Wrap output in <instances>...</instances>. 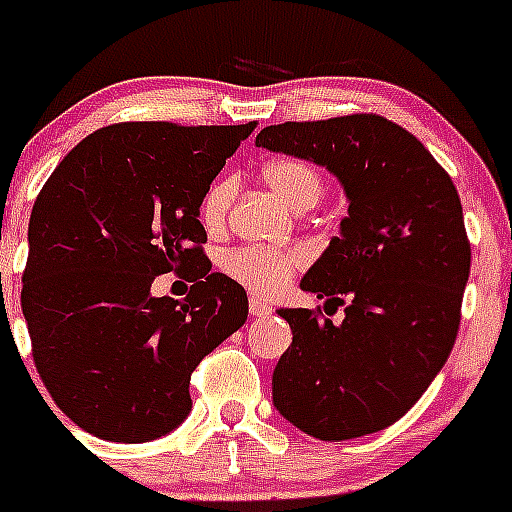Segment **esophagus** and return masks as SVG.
<instances>
[{
  "label": "esophagus",
  "mask_w": 512,
  "mask_h": 512,
  "mask_svg": "<svg viewBox=\"0 0 512 512\" xmlns=\"http://www.w3.org/2000/svg\"><path fill=\"white\" fill-rule=\"evenodd\" d=\"M248 312H251V315H256V318H261V315H266V312H269V302L259 295H251V300H248Z\"/></svg>",
  "instance_id": "esophagus-1"
}]
</instances>
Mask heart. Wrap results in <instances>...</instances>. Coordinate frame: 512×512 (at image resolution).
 I'll list each match as a JSON object with an SVG mask.
<instances>
[{"instance_id": "heart-1", "label": "heart", "mask_w": 512, "mask_h": 512, "mask_svg": "<svg viewBox=\"0 0 512 512\" xmlns=\"http://www.w3.org/2000/svg\"><path fill=\"white\" fill-rule=\"evenodd\" d=\"M264 179L295 210H307L323 194V174L318 171V166L305 161V158L289 156L271 161L264 169ZM233 197V176H217L200 202V220L205 223V228H223ZM302 266H305V253L300 248L274 246L238 248V251H230L223 261L228 277H233L235 282H241L243 287L253 289V292H261V295H274V292L284 289V284Z\"/></svg>"}]
</instances>
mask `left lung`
Wrapping results in <instances>:
<instances>
[{"instance_id": "1", "label": "left lung", "mask_w": 512, "mask_h": 512, "mask_svg": "<svg viewBox=\"0 0 512 512\" xmlns=\"http://www.w3.org/2000/svg\"><path fill=\"white\" fill-rule=\"evenodd\" d=\"M256 146L325 166L348 200L341 235L300 282L346 318L277 310L292 346L271 377L274 408L320 441L382 431L428 390L459 333L472 264L459 192L413 133L379 115L269 125Z\"/></svg>"}]
</instances>
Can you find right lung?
Wrapping results in <instances>:
<instances>
[{
  "label": "right lung",
  "mask_w": 512,
  "mask_h": 512,
  "mask_svg": "<svg viewBox=\"0 0 512 512\" xmlns=\"http://www.w3.org/2000/svg\"><path fill=\"white\" fill-rule=\"evenodd\" d=\"M253 128L117 122L71 148L40 189L22 315L45 390L92 436L174 431L197 364L246 323V289L210 271L197 217ZM169 270L193 282L184 301L150 295Z\"/></svg>",
  "instance_id": "right-lung-1"
}]
</instances>
